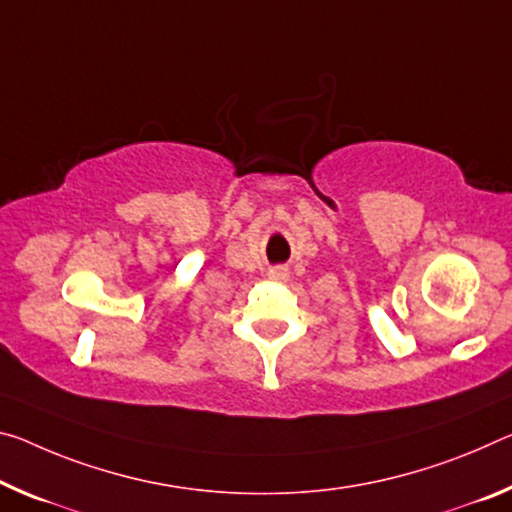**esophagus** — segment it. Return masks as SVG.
I'll use <instances>...</instances> for the list:
<instances>
[{
  "mask_svg": "<svg viewBox=\"0 0 512 512\" xmlns=\"http://www.w3.org/2000/svg\"><path fill=\"white\" fill-rule=\"evenodd\" d=\"M269 275L273 280H287L289 278V269L287 266H273V269L269 271Z\"/></svg>",
  "mask_w": 512,
  "mask_h": 512,
  "instance_id": "esophagus-1",
  "label": "esophagus"
}]
</instances>
